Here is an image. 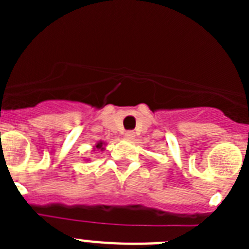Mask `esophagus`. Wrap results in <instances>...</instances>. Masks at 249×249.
<instances>
[{
  "mask_svg": "<svg viewBox=\"0 0 249 249\" xmlns=\"http://www.w3.org/2000/svg\"><path fill=\"white\" fill-rule=\"evenodd\" d=\"M135 132L133 131H127L126 133H124V137L126 138H128V140H133V138H135Z\"/></svg>",
  "mask_w": 249,
  "mask_h": 249,
  "instance_id": "1",
  "label": "esophagus"
}]
</instances>
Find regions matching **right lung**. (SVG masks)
<instances>
[{
    "instance_id": "1",
    "label": "right lung",
    "mask_w": 249,
    "mask_h": 249,
    "mask_svg": "<svg viewBox=\"0 0 249 249\" xmlns=\"http://www.w3.org/2000/svg\"><path fill=\"white\" fill-rule=\"evenodd\" d=\"M105 146H106V143H105V142H103V141H98L97 143H96V146H94L93 151H96V149H100V151H103V149H105Z\"/></svg>"
}]
</instances>
